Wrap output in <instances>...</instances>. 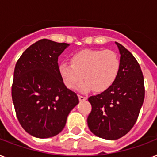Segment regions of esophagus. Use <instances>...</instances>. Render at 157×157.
<instances>
[{"instance_id":"esophagus-1","label":"esophagus","mask_w":157,"mask_h":157,"mask_svg":"<svg viewBox=\"0 0 157 157\" xmlns=\"http://www.w3.org/2000/svg\"><path fill=\"white\" fill-rule=\"evenodd\" d=\"M87 99V98L86 97H85V96H82V95H79V100L80 101H85Z\"/></svg>"}]
</instances>
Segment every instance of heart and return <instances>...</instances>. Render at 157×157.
Returning a JSON list of instances; mask_svg holds the SVG:
<instances>
[{
    "label": "heart",
    "instance_id": "1",
    "mask_svg": "<svg viewBox=\"0 0 157 157\" xmlns=\"http://www.w3.org/2000/svg\"><path fill=\"white\" fill-rule=\"evenodd\" d=\"M71 64L59 65V73L70 90H76L82 83L81 90H93L103 92L116 81L120 70V59L117 53L109 50H84L71 56Z\"/></svg>",
    "mask_w": 157,
    "mask_h": 157
}]
</instances>
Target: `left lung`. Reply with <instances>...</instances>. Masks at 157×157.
Wrapping results in <instances>:
<instances>
[{"label": "left lung", "mask_w": 157, "mask_h": 157, "mask_svg": "<svg viewBox=\"0 0 157 157\" xmlns=\"http://www.w3.org/2000/svg\"><path fill=\"white\" fill-rule=\"evenodd\" d=\"M116 45L121 54L116 81L108 90L88 99L92 106L87 118L89 129L96 136L108 140L120 139L133 128L145 95L139 63L123 45Z\"/></svg>", "instance_id": "1"}]
</instances>
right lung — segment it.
<instances>
[{
  "label": "right lung",
  "instance_id": "add662e5",
  "mask_svg": "<svg viewBox=\"0 0 157 157\" xmlns=\"http://www.w3.org/2000/svg\"><path fill=\"white\" fill-rule=\"evenodd\" d=\"M68 46L42 39L29 46L15 65L12 100L16 116L24 130L36 138L59 134L79 103L59 73L58 59Z\"/></svg>",
  "mask_w": 157,
  "mask_h": 157
}]
</instances>
